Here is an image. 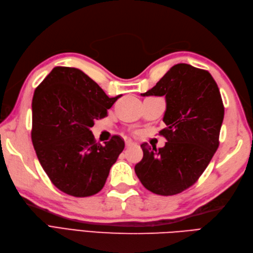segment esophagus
Returning a JSON list of instances; mask_svg holds the SVG:
<instances>
[{"label": "esophagus", "instance_id": "34e87169", "mask_svg": "<svg viewBox=\"0 0 253 253\" xmlns=\"http://www.w3.org/2000/svg\"><path fill=\"white\" fill-rule=\"evenodd\" d=\"M126 145L128 148V147H133V145H136V143L133 140L127 139V140H126Z\"/></svg>", "mask_w": 253, "mask_h": 253}]
</instances>
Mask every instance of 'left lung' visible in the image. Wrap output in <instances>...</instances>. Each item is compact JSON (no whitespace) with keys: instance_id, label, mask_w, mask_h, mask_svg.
<instances>
[{"instance_id":"8db88e82","label":"left lung","mask_w":253,"mask_h":253,"mask_svg":"<svg viewBox=\"0 0 253 253\" xmlns=\"http://www.w3.org/2000/svg\"><path fill=\"white\" fill-rule=\"evenodd\" d=\"M141 96H165L167 127L159 134L167 142L158 150L142 143L135 173L153 193L178 194L194 185L218 148L224 119L218 86L208 71L179 63Z\"/></svg>"}]
</instances>
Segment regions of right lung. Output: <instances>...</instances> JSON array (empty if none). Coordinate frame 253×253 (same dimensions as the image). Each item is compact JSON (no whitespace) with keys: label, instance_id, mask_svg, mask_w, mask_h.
Returning a JSON list of instances; mask_svg holds the SVG:
<instances>
[{"label":"right lung","instance_id":"add662e5","mask_svg":"<svg viewBox=\"0 0 253 253\" xmlns=\"http://www.w3.org/2000/svg\"><path fill=\"white\" fill-rule=\"evenodd\" d=\"M120 96L110 98L87 75L66 66L53 68L36 88L33 144L43 170L62 192L86 197L103 188L125 140L114 135L104 145L96 143L90 127Z\"/></svg>","mask_w":253,"mask_h":253}]
</instances>
